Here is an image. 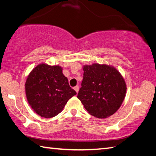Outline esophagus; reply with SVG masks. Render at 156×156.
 I'll return each instance as SVG.
<instances>
[{
  "instance_id": "obj_1",
  "label": "esophagus",
  "mask_w": 156,
  "mask_h": 156,
  "mask_svg": "<svg viewBox=\"0 0 156 156\" xmlns=\"http://www.w3.org/2000/svg\"><path fill=\"white\" fill-rule=\"evenodd\" d=\"M73 89H74V90L76 91V93H78V91H79V87L78 85H76V87H73Z\"/></svg>"
}]
</instances>
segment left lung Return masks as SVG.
<instances>
[{"mask_svg": "<svg viewBox=\"0 0 156 156\" xmlns=\"http://www.w3.org/2000/svg\"><path fill=\"white\" fill-rule=\"evenodd\" d=\"M83 71L77 98L91 115L109 117L125 99L126 86L122 75L115 67L98 63L84 65Z\"/></svg>", "mask_w": 156, "mask_h": 156, "instance_id": "obj_1", "label": "left lung"}]
</instances>
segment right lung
I'll list each match as a JSON object with an SVG mask.
<instances>
[{
    "label": "right lung",
    "instance_id": "add662e5",
    "mask_svg": "<svg viewBox=\"0 0 156 156\" xmlns=\"http://www.w3.org/2000/svg\"><path fill=\"white\" fill-rule=\"evenodd\" d=\"M62 67L40 64L31 71L25 83L27 101L41 117L52 118L62 112L76 92L63 75Z\"/></svg>",
    "mask_w": 156,
    "mask_h": 156
}]
</instances>
